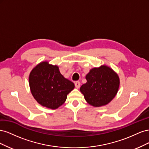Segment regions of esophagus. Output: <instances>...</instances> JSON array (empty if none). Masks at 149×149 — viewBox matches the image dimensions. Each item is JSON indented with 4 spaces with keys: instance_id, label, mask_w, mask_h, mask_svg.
Segmentation results:
<instances>
[{
    "instance_id": "esophagus-1",
    "label": "esophagus",
    "mask_w": 149,
    "mask_h": 149,
    "mask_svg": "<svg viewBox=\"0 0 149 149\" xmlns=\"http://www.w3.org/2000/svg\"><path fill=\"white\" fill-rule=\"evenodd\" d=\"M74 85H75V87H76V88H77V89H78V88H79V87H80L81 83H80V82H79V81H76L75 83H74Z\"/></svg>"
}]
</instances>
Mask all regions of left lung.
<instances>
[{
  "label": "left lung",
  "instance_id": "8db88e82",
  "mask_svg": "<svg viewBox=\"0 0 149 149\" xmlns=\"http://www.w3.org/2000/svg\"><path fill=\"white\" fill-rule=\"evenodd\" d=\"M86 79L87 82L81 86L80 91L87 102L94 107L107 104L118 93L119 78L109 66L94 68L90 70Z\"/></svg>",
  "mask_w": 149,
  "mask_h": 149
}]
</instances>
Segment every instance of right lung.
Returning <instances> with one entry per match:
<instances>
[{
  "instance_id": "obj_1",
  "label": "right lung",
  "mask_w": 149,
  "mask_h": 149,
  "mask_svg": "<svg viewBox=\"0 0 149 149\" xmlns=\"http://www.w3.org/2000/svg\"><path fill=\"white\" fill-rule=\"evenodd\" d=\"M29 85L35 100L52 109L64 104L67 95L74 88V83L60 73L58 66L48 61H42L33 68L29 75Z\"/></svg>"
}]
</instances>
